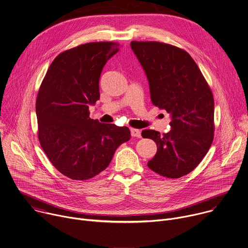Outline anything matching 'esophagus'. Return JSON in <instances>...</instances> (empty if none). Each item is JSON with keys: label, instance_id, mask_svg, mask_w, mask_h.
Returning a JSON list of instances; mask_svg holds the SVG:
<instances>
[{"label": "esophagus", "instance_id": "esophagus-1", "mask_svg": "<svg viewBox=\"0 0 248 248\" xmlns=\"http://www.w3.org/2000/svg\"><path fill=\"white\" fill-rule=\"evenodd\" d=\"M130 133H131V136L133 137H141V132L139 129H136V128H130Z\"/></svg>", "mask_w": 248, "mask_h": 248}]
</instances>
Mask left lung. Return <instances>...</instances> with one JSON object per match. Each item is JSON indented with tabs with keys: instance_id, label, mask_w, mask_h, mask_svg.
Returning a JSON list of instances; mask_svg holds the SVG:
<instances>
[{
	"instance_id": "left-lung-1",
	"label": "left lung",
	"mask_w": 248,
	"mask_h": 248,
	"mask_svg": "<svg viewBox=\"0 0 248 248\" xmlns=\"http://www.w3.org/2000/svg\"><path fill=\"white\" fill-rule=\"evenodd\" d=\"M130 47L147 77L153 105L166 110L171 120L168 133L142 131L157 147L148 167L164 177H182L198 167L213 141L212 93L185 50L158 42L133 41Z\"/></svg>"
}]
</instances>
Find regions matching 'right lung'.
<instances>
[{"instance_id": "add662e5", "label": "right lung", "mask_w": 248, "mask_h": 248, "mask_svg": "<svg viewBox=\"0 0 248 248\" xmlns=\"http://www.w3.org/2000/svg\"><path fill=\"white\" fill-rule=\"evenodd\" d=\"M119 46L111 42L89 43L60 53L39 90L41 146L54 168L71 179L87 180L103 171L117 148L130 139L128 127L101 124L89 112L100 97L101 72Z\"/></svg>"}]
</instances>
